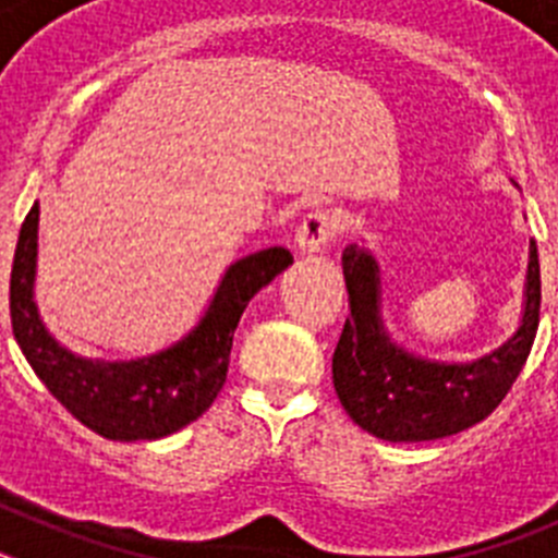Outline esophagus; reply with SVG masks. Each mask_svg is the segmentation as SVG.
I'll use <instances>...</instances> for the list:
<instances>
[{"label":"esophagus","instance_id":"obj_1","mask_svg":"<svg viewBox=\"0 0 558 558\" xmlns=\"http://www.w3.org/2000/svg\"><path fill=\"white\" fill-rule=\"evenodd\" d=\"M340 220L335 218L332 211L315 209L310 211L307 218L302 220L299 231H295V245L302 254H318V251L327 248V243L338 234Z\"/></svg>","mask_w":558,"mask_h":558}]
</instances>
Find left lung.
<instances>
[{
  "label": "left lung",
  "instance_id": "obj_1",
  "mask_svg": "<svg viewBox=\"0 0 558 558\" xmlns=\"http://www.w3.org/2000/svg\"><path fill=\"white\" fill-rule=\"evenodd\" d=\"M343 279L352 315L332 354V383L354 425L386 441H433L477 425L520 377L539 327V256L531 240L520 329L472 363H436L399 349L379 318L377 259L347 245Z\"/></svg>",
  "mask_w": 558,
  "mask_h": 558
}]
</instances>
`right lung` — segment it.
Wrapping results in <instances>:
<instances>
[{"instance_id":"obj_1","label":"right lung","mask_w":558,"mask_h":558,"mask_svg":"<svg viewBox=\"0 0 558 558\" xmlns=\"http://www.w3.org/2000/svg\"><path fill=\"white\" fill-rule=\"evenodd\" d=\"M36 256L38 204H33L10 270L13 335L49 393L88 430L111 441H153L195 422L223 388L243 310L293 263L282 245L243 256L229 265L198 327L179 343L136 360H88L63 349L44 327L33 302Z\"/></svg>"}]
</instances>
